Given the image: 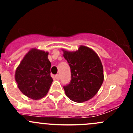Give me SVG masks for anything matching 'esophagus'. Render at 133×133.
Wrapping results in <instances>:
<instances>
[{
  "label": "esophagus",
  "instance_id": "34e87169",
  "mask_svg": "<svg viewBox=\"0 0 133 133\" xmlns=\"http://www.w3.org/2000/svg\"><path fill=\"white\" fill-rule=\"evenodd\" d=\"M55 77L56 80H60V75H56L55 76Z\"/></svg>",
  "mask_w": 133,
  "mask_h": 133
}]
</instances>
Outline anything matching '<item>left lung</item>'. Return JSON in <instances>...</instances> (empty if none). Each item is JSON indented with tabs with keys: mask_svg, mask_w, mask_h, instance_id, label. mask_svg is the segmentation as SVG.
<instances>
[{
	"mask_svg": "<svg viewBox=\"0 0 133 133\" xmlns=\"http://www.w3.org/2000/svg\"><path fill=\"white\" fill-rule=\"evenodd\" d=\"M62 51L71 72L70 84L64 86L65 95L75 102L90 100L104 82V70L100 58L95 51L85 45H80L76 51L64 49Z\"/></svg>",
	"mask_w": 133,
	"mask_h": 133,
	"instance_id": "obj_1",
	"label": "left lung"
}]
</instances>
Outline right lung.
I'll use <instances>...</instances> for the list:
<instances>
[{
	"mask_svg": "<svg viewBox=\"0 0 133 133\" xmlns=\"http://www.w3.org/2000/svg\"><path fill=\"white\" fill-rule=\"evenodd\" d=\"M48 53L32 48L16 69L15 78L18 89L33 100H39L45 96L53 82Z\"/></svg>",
	"mask_w": 133,
	"mask_h": 133,
	"instance_id": "obj_1",
	"label": "right lung"
}]
</instances>
